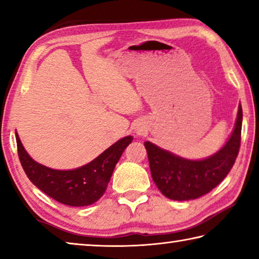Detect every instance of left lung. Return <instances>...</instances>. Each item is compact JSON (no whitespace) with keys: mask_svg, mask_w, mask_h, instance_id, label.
<instances>
[{"mask_svg":"<svg viewBox=\"0 0 259 259\" xmlns=\"http://www.w3.org/2000/svg\"><path fill=\"white\" fill-rule=\"evenodd\" d=\"M242 108L239 106L235 128L224 147L208 159L186 160L145 143L152 178L160 192L176 201L194 200L213 190L235 163L241 145Z\"/></svg>","mask_w":259,"mask_h":259,"instance_id":"8db88e82","label":"left lung"}]
</instances>
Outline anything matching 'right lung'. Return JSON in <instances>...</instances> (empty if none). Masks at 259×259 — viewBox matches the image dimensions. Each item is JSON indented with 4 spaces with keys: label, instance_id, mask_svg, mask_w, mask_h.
Wrapping results in <instances>:
<instances>
[{
    "label": "right lung",
    "instance_id": "right-lung-1",
    "mask_svg": "<svg viewBox=\"0 0 259 259\" xmlns=\"http://www.w3.org/2000/svg\"><path fill=\"white\" fill-rule=\"evenodd\" d=\"M133 139L131 136L120 139L81 168L55 170L35 162L25 151L16 133L18 156L29 181L50 198L72 207H84L102 198L117 161Z\"/></svg>",
    "mask_w": 259,
    "mask_h": 259
}]
</instances>
